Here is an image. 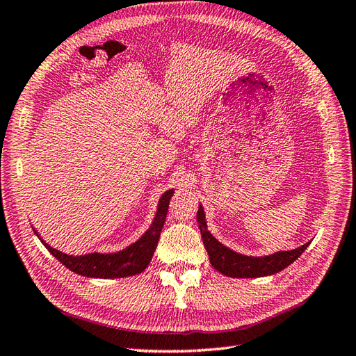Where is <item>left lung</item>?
Here are the masks:
<instances>
[{"instance_id":"8db88e82","label":"left lung","mask_w":356,"mask_h":356,"mask_svg":"<svg viewBox=\"0 0 356 356\" xmlns=\"http://www.w3.org/2000/svg\"><path fill=\"white\" fill-rule=\"evenodd\" d=\"M197 221L200 233H202L203 238L204 248L209 254V260H211L212 266L218 272H221L222 275L232 278H259L273 275V273H277L291 265V263H293L309 245L308 242L299 248L290 251H278L263 257L243 256V254L236 252L230 248H227L221 242H218L211 234V232L207 230L206 215L202 204L198 207Z\"/></svg>"}]
</instances>
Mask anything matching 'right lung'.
Here are the masks:
<instances>
[{"mask_svg":"<svg viewBox=\"0 0 356 356\" xmlns=\"http://www.w3.org/2000/svg\"><path fill=\"white\" fill-rule=\"evenodd\" d=\"M175 194V189H168L163 193L159 203L158 211L154 215V220L149 230L145 232L141 238L135 243L129 245L122 251L117 252H91L86 256H69L66 252H61L51 245L44 242L34 229V233L39 236V239L48 251L56 257L60 263H63L67 269L78 273V275L88 277V278H123V277H132L136 273H141L153 257V252L158 247V241L162 232L163 222H165V216L168 212L170 200Z\"/></svg>","mask_w":356,"mask_h":356,"instance_id":"add662e5","label":"right lung"}]
</instances>
